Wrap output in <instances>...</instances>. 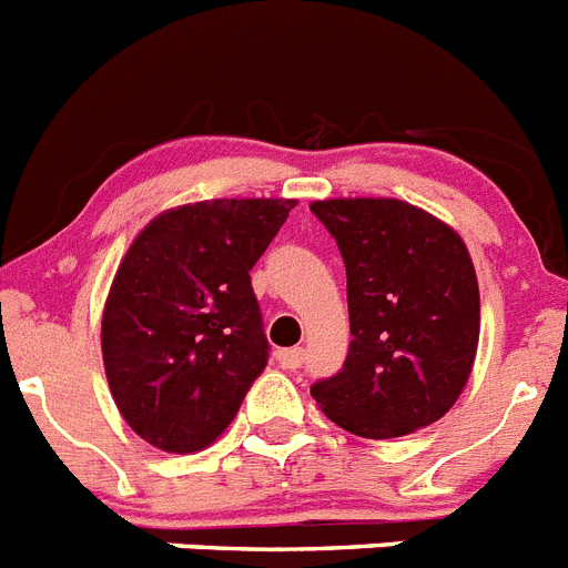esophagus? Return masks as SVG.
Returning <instances> with one entry per match:
<instances>
[{
  "label": "esophagus",
  "instance_id": "esophagus-1",
  "mask_svg": "<svg viewBox=\"0 0 568 568\" xmlns=\"http://www.w3.org/2000/svg\"><path fill=\"white\" fill-rule=\"evenodd\" d=\"M278 364L284 366V369H298V366L304 364V349H301V346H293V349H281Z\"/></svg>",
  "mask_w": 568,
  "mask_h": 568
}]
</instances>
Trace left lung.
<instances>
[{"label": "left lung", "instance_id": "1", "mask_svg": "<svg viewBox=\"0 0 568 568\" xmlns=\"http://www.w3.org/2000/svg\"><path fill=\"white\" fill-rule=\"evenodd\" d=\"M346 267L353 344L313 384L321 413L361 438H400L444 418L469 381L480 293L464 239L400 199L310 204Z\"/></svg>", "mask_w": 568, "mask_h": 568}]
</instances>
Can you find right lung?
I'll return each instance as SVG.
<instances>
[{
    "label": "right lung",
    "mask_w": 568,
    "mask_h": 568,
    "mask_svg": "<svg viewBox=\"0 0 568 568\" xmlns=\"http://www.w3.org/2000/svg\"><path fill=\"white\" fill-rule=\"evenodd\" d=\"M295 199H207L159 213L115 270L102 313L110 395L162 453L213 444L267 366L250 270Z\"/></svg>",
    "instance_id": "1"
}]
</instances>
